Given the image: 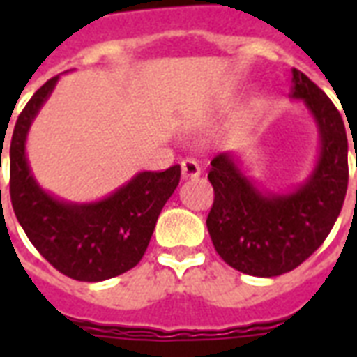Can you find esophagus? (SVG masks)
I'll return each mask as SVG.
<instances>
[{
  "label": "esophagus",
  "mask_w": 357,
  "mask_h": 357,
  "mask_svg": "<svg viewBox=\"0 0 357 357\" xmlns=\"http://www.w3.org/2000/svg\"><path fill=\"white\" fill-rule=\"evenodd\" d=\"M200 174V165L195 159H185V161H181V176H183V179L198 178Z\"/></svg>",
  "instance_id": "34e87169"
}]
</instances>
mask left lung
Instances as JSON below:
<instances>
[{"instance_id":"obj_1","label":"left lung","mask_w":357,"mask_h":357,"mask_svg":"<svg viewBox=\"0 0 357 357\" xmlns=\"http://www.w3.org/2000/svg\"><path fill=\"white\" fill-rule=\"evenodd\" d=\"M291 98L304 103L319 131L315 165L302 183L282 192L259 189L234 151L218 153L207 176L215 189L207 217L215 250L250 276H280L304 263L328 237L347 195L349 139L341 114L296 68Z\"/></svg>"}]
</instances>
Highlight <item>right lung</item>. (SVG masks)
Returning a JSON list of instances; mask_svg holds the SVG:
<instances>
[{"mask_svg":"<svg viewBox=\"0 0 357 357\" xmlns=\"http://www.w3.org/2000/svg\"><path fill=\"white\" fill-rule=\"evenodd\" d=\"M61 75L46 81L20 113L10 140V202L20 226L42 257L79 282H103L144 255L181 168L139 172L96 202H68L42 189L25 153L27 135Z\"/></svg>","mask_w":357,"mask_h":357,"instance_id":"right-lung-1","label":"right lung"}]
</instances>
